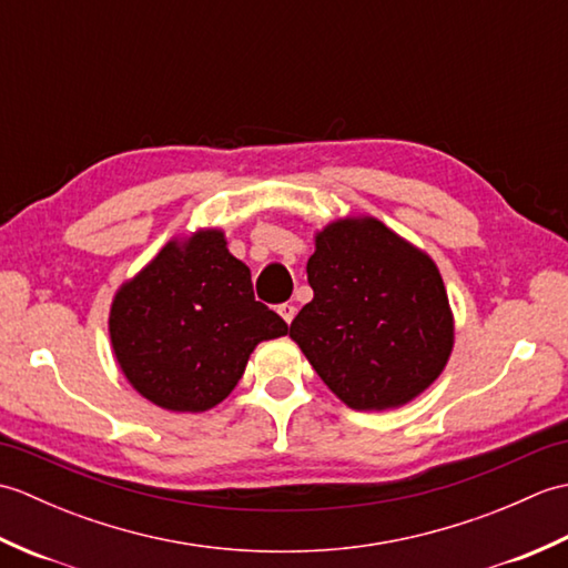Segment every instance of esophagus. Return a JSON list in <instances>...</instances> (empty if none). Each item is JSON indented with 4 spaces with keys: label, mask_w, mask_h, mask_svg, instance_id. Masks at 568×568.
Here are the masks:
<instances>
[{
    "label": "esophagus",
    "mask_w": 568,
    "mask_h": 568,
    "mask_svg": "<svg viewBox=\"0 0 568 568\" xmlns=\"http://www.w3.org/2000/svg\"><path fill=\"white\" fill-rule=\"evenodd\" d=\"M277 312H281V317L291 324L293 320H295V315H297V307L293 305V303H283L281 307H277Z\"/></svg>",
    "instance_id": "1"
}]
</instances>
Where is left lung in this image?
Instances as JSON below:
<instances>
[{
  "instance_id": "1",
  "label": "left lung",
  "mask_w": 568,
  "mask_h": 568,
  "mask_svg": "<svg viewBox=\"0 0 568 568\" xmlns=\"http://www.w3.org/2000/svg\"><path fill=\"white\" fill-rule=\"evenodd\" d=\"M307 281L315 297L291 339L342 403L400 407L439 378L454 317L425 251L373 216H346L317 232Z\"/></svg>"
}]
</instances>
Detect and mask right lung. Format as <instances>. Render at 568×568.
<instances>
[{"instance_id": "right-lung-1", "label": "right lung", "mask_w": 568, "mask_h": 568, "mask_svg": "<svg viewBox=\"0 0 568 568\" xmlns=\"http://www.w3.org/2000/svg\"><path fill=\"white\" fill-rule=\"evenodd\" d=\"M283 334L287 324L253 297L248 265L229 253L220 229L168 241L119 287L110 312L119 368L171 413L220 405L253 348Z\"/></svg>"}]
</instances>
